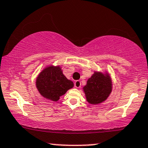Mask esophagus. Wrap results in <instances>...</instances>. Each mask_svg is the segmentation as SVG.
Masks as SVG:
<instances>
[{
  "instance_id": "obj_1",
  "label": "esophagus",
  "mask_w": 148,
  "mask_h": 148,
  "mask_svg": "<svg viewBox=\"0 0 148 148\" xmlns=\"http://www.w3.org/2000/svg\"><path fill=\"white\" fill-rule=\"evenodd\" d=\"M80 85H81V83H80V80H76L75 83H74V86H75L76 88H79L80 87Z\"/></svg>"
}]
</instances>
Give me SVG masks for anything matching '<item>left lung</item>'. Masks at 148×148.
<instances>
[{
	"label": "left lung",
	"instance_id": "left-lung-1",
	"mask_svg": "<svg viewBox=\"0 0 148 148\" xmlns=\"http://www.w3.org/2000/svg\"><path fill=\"white\" fill-rule=\"evenodd\" d=\"M88 102L92 104L106 100L112 91V83L108 75L95 72L83 87Z\"/></svg>",
	"mask_w": 148,
	"mask_h": 148
}]
</instances>
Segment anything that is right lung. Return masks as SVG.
<instances>
[{"label":"right lung","mask_w":148,"mask_h":148,"mask_svg":"<svg viewBox=\"0 0 148 148\" xmlns=\"http://www.w3.org/2000/svg\"><path fill=\"white\" fill-rule=\"evenodd\" d=\"M36 85L42 96L57 102L60 96L73 87L74 83L63 75L60 67L50 66L39 74Z\"/></svg>","instance_id":"right-lung-1"}]
</instances>
